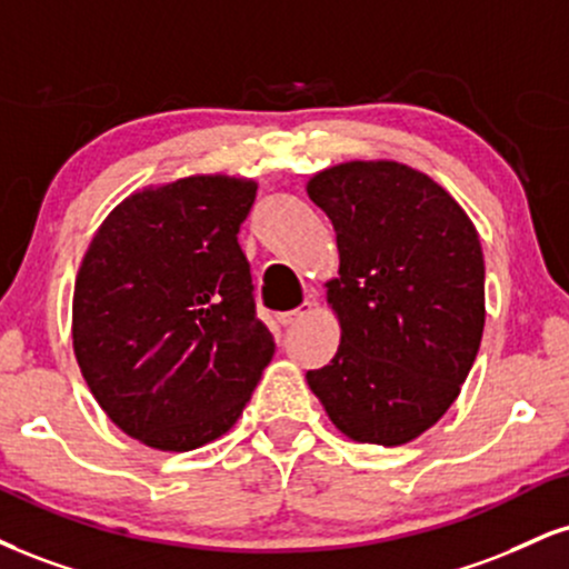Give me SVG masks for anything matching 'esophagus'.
Wrapping results in <instances>:
<instances>
[{"instance_id":"obj_1","label":"esophagus","mask_w":569,"mask_h":569,"mask_svg":"<svg viewBox=\"0 0 569 569\" xmlns=\"http://www.w3.org/2000/svg\"><path fill=\"white\" fill-rule=\"evenodd\" d=\"M312 312V305H305V307H299V310H291V312H283L280 315V323H283L286 328H293V326H299L302 323V320L307 318V315Z\"/></svg>"}]
</instances>
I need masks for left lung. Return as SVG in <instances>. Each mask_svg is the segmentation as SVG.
I'll use <instances>...</instances> for the list:
<instances>
[{
	"mask_svg": "<svg viewBox=\"0 0 569 569\" xmlns=\"http://www.w3.org/2000/svg\"><path fill=\"white\" fill-rule=\"evenodd\" d=\"M307 196L337 230L326 302L341 328L307 385L345 437L406 445L453 406L480 350V236L442 184L400 161L333 163Z\"/></svg>",
	"mask_w": 569,
	"mask_h": 569,
	"instance_id": "obj_1",
	"label": "left lung"
}]
</instances>
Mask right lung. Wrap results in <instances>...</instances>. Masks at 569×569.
<instances>
[{
  "label": "right lung",
  "mask_w": 569,
  "mask_h": 569,
  "mask_svg": "<svg viewBox=\"0 0 569 569\" xmlns=\"http://www.w3.org/2000/svg\"><path fill=\"white\" fill-rule=\"evenodd\" d=\"M257 180L190 174L134 190L102 219L73 286L71 339L121 432L169 453L230 432L276 352L238 228Z\"/></svg>",
  "instance_id": "right-lung-1"
}]
</instances>
